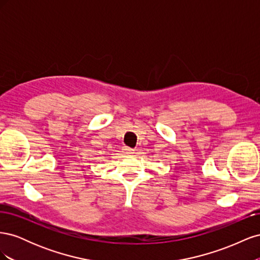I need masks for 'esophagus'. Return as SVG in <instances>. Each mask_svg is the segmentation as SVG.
<instances>
[{"mask_svg":"<svg viewBox=\"0 0 260 260\" xmlns=\"http://www.w3.org/2000/svg\"><path fill=\"white\" fill-rule=\"evenodd\" d=\"M123 151H124L125 153H127V154H131V153L133 152V149H132V148H130V147H127V146H125V147L123 148Z\"/></svg>","mask_w":260,"mask_h":260,"instance_id":"1","label":"esophagus"}]
</instances>
